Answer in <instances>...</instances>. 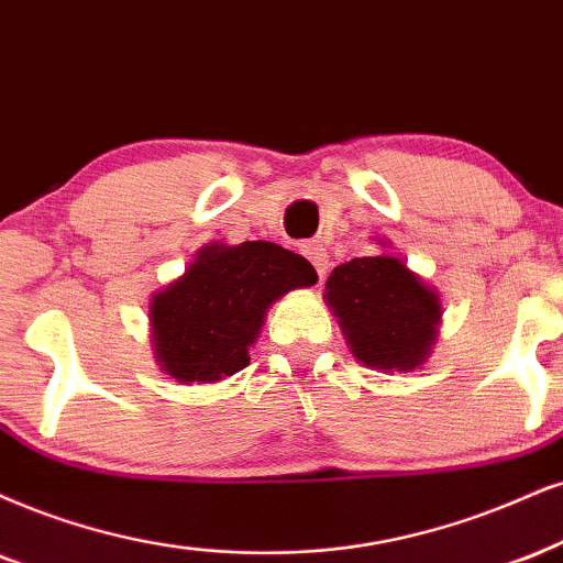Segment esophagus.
Wrapping results in <instances>:
<instances>
[{"label": "esophagus", "instance_id": "34e87169", "mask_svg": "<svg viewBox=\"0 0 563 563\" xmlns=\"http://www.w3.org/2000/svg\"><path fill=\"white\" fill-rule=\"evenodd\" d=\"M302 255L313 263L318 276L325 274V268H329V253H325L323 245H318V242H305L302 245Z\"/></svg>", "mask_w": 563, "mask_h": 563}]
</instances>
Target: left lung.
Listing matches in <instances>:
<instances>
[{"label": "left lung", "mask_w": 563, "mask_h": 563, "mask_svg": "<svg viewBox=\"0 0 563 563\" xmlns=\"http://www.w3.org/2000/svg\"><path fill=\"white\" fill-rule=\"evenodd\" d=\"M325 300L360 363L380 373L412 371L430 352L441 305L399 258H352L331 271Z\"/></svg>", "instance_id": "1"}]
</instances>
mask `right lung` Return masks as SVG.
<instances>
[{"mask_svg": "<svg viewBox=\"0 0 563 563\" xmlns=\"http://www.w3.org/2000/svg\"><path fill=\"white\" fill-rule=\"evenodd\" d=\"M316 279L302 255L274 242L203 247L183 279L151 302L158 363L183 384L232 376L250 363L247 346L268 305Z\"/></svg>", "mask_w": 563, "mask_h": 563, "instance_id": "obj_1", "label": "right lung"}]
</instances>
